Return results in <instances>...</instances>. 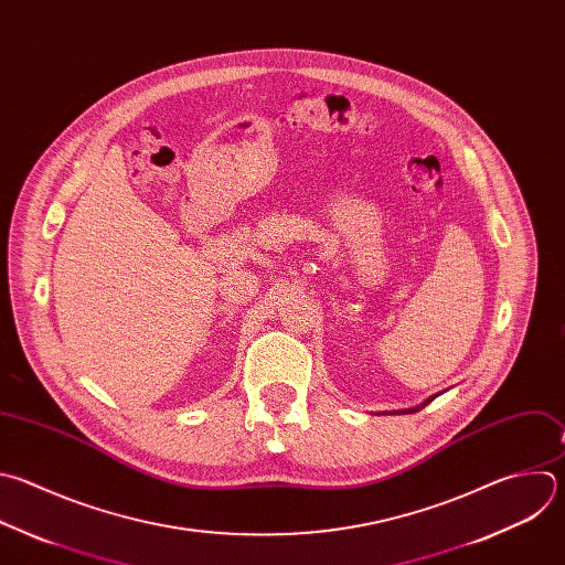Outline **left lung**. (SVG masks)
<instances>
[{
  "instance_id": "1",
  "label": "left lung",
  "mask_w": 565,
  "mask_h": 565,
  "mask_svg": "<svg viewBox=\"0 0 565 565\" xmlns=\"http://www.w3.org/2000/svg\"><path fill=\"white\" fill-rule=\"evenodd\" d=\"M435 397H437V395H435ZM435 397H430V399H426V402H424V404H419V406H417V408H408V411H399V413H404V415H406V413H417V411H422V408H426V406H428V404H430V402H433V399H435Z\"/></svg>"
}]
</instances>
